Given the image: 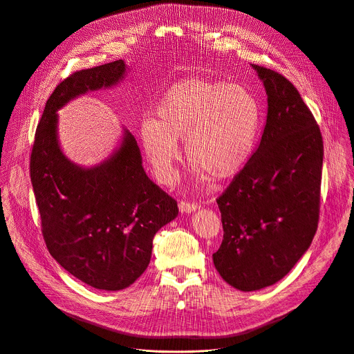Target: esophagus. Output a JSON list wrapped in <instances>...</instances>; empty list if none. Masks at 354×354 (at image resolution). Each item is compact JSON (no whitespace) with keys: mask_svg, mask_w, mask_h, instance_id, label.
<instances>
[{"mask_svg":"<svg viewBox=\"0 0 354 354\" xmlns=\"http://www.w3.org/2000/svg\"><path fill=\"white\" fill-rule=\"evenodd\" d=\"M197 209H200V205L194 203V201H192V203H190V201H180V203H179V210L182 213H193Z\"/></svg>","mask_w":354,"mask_h":354,"instance_id":"34e87169","label":"esophagus"}]
</instances>
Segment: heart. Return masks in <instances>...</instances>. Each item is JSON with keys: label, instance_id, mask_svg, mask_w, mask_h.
I'll list each match as a JSON object with an SVG mask.
<instances>
[{"label": "heart", "instance_id": "obj_1", "mask_svg": "<svg viewBox=\"0 0 354 354\" xmlns=\"http://www.w3.org/2000/svg\"><path fill=\"white\" fill-rule=\"evenodd\" d=\"M261 111L245 86L201 78L174 84L160 99L156 118H145L138 138L162 183L175 179L179 140L198 182L235 176L254 153Z\"/></svg>", "mask_w": 354, "mask_h": 354}]
</instances>
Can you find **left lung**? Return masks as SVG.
Segmentation results:
<instances>
[{
  "mask_svg": "<svg viewBox=\"0 0 354 354\" xmlns=\"http://www.w3.org/2000/svg\"><path fill=\"white\" fill-rule=\"evenodd\" d=\"M268 95L262 138L217 198L224 236L213 254L234 288L257 291L281 280L308 250L319 218L324 144L319 127L281 74L250 64Z\"/></svg>",
  "mask_w": 354,
  "mask_h": 354,
  "instance_id": "left-lung-1",
  "label": "left lung"
}]
</instances>
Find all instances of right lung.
I'll list each match as a JSON object with an SVG mask.
<instances>
[{"instance_id": "obj_1", "label": "right lung", "mask_w": 354, "mask_h": 354, "mask_svg": "<svg viewBox=\"0 0 354 354\" xmlns=\"http://www.w3.org/2000/svg\"><path fill=\"white\" fill-rule=\"evenodd\" d=\"M123 60L81 70L47 99L30 156V180L46 246L82 283L106 291L147 269L157 231L176 218V201L149 180L134 136L123 127L113 153L92 167L73 162L59 141L57 112L70 100L120 84Z\"/></svg>"}]
</instances>
